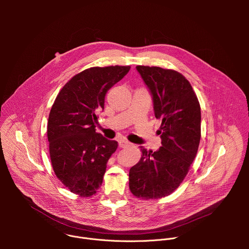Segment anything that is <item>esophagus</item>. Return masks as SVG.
<instances>
[{"instance_id": "obj_1", "label": "esophagus", "mask_w": 249, "mask_h": 249, "mask_svg": "<svg viewBox=\"0 0 249 249\" xmlns=\"http://www.w3.org/2000/svg\"><path fill=\"white\" fill-rule=\"evenodd\" d=\"M130 145H131L130 142L127 141V140H125V139H122V140L119 141V147H120V148H127V147H129Z\"/></svg>"}]
</instances>
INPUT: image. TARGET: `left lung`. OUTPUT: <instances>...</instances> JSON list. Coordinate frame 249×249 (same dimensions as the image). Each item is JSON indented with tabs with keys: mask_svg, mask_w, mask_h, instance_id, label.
Returning a JSON list of instances; mask_svg holds the SVG:
<instances>
[{
	"mask_svg": "<svg viewBox=\"0 0 249 249\" xmlns=\"http://www.w3.org/2000/svg\"><path fill=\"white\" fill-rule=\"evenodd\" d=\"M154 100L155 116L161 120L158 134L161 147L142 151L141 160L129 171V188L140 199H160L178 188L199 148L200 103L188 80L177 71L137 66Z\"/></svg>",
	"mask_w": 249,
	"mask_h": 249,
	"instance_id": "1",
	"label": "left lung"
}]
</instances>
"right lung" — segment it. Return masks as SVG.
I'll use <instances>...</instances> for the list:
<instances>
[{
	"instance_id": "add662e5",
	"label": "right lung",
	"mask_w": 249,
	"mask_h": 249,
	"mask_svg": "<svg viewBox=\"0 0 249 249\" xmlns=\"http://www.w3.org/2000/svg\"><path fill=\"white\" fill-rule=\"evenodd\" d=\"M130 66L92 67L75 75L58 93L49 113L47 137L57 178L81 197H90L102 184L116 141L95 132L104 98L129 72Z\"/></svg>"
}]
</instances>
